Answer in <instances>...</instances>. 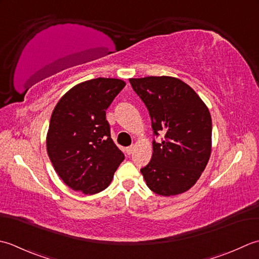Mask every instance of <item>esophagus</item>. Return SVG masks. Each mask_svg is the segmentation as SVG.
Wrapping results in <instances>:
<instances>
[{
	"label": "esophagus",
	"instance_id": "34e87169",
	"mask_svg": "<svg viewBox=\"0 0 259 259\" xmlns=\"http://www.w3.org/2000/svg\"><path fill=\"white\" fill-rule=\"evenodd\" d=\"M133 151H134V145H131L128 147H126V153H127L128 155H131L132 153H133Z\"/></svg>",
	"mask_w": 259,
	"mask_h": 259
}]
</instances>
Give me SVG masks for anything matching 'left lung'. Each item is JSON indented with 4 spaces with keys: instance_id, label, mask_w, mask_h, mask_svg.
Here are the masks:
<instances>
[{
    "instance_id": "8db88e82",
    "label": "left lung",
    "mask_w": 259,
    "mask_h": 259,
    "mask_svg": "<svg viewBox=\"0 0 259 259\" xmlns=\"http://www.w3.org/2000/svg\"><path fill=\"white\" fill-rule=\"evenodd\" d=\"M130 82L149 110L153 154L141 168L145 182L160 196L186 192L201 176L211 153L212 123L208 107L193 89L173 77L132 78Z\"/></svg>"
}]
</instances>
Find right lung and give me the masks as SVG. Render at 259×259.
<instances>
[{
    "label": "right lung",
    "instance_id": "right-lung-1",
    "mask_svg": "<svg viewBox=\"0 0 259 259\" xmlns=\"http://www.w3.org/2000/svg\"><path fill=\"white\" fill-rule=\"evenodd\" d=\"M124 87L115 78L83 81L63 95L52 112L47 151L58 176L75 191H103L124 160L106 119V109Z\"/></svg>",
    "mask_w": 259,
    "mask_h": 259
}]
</instances>
